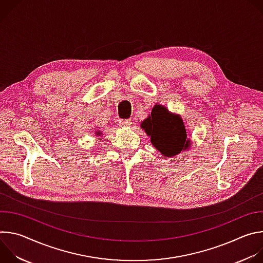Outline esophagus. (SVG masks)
<instances>
[{"instance_id":"34e87169","label":"esophagus","mask_w":263,"mask_h":263,"mask_svg":"<svg viewBox=\"0 0 263 263\" xmlns=\"http://www.w3.org/2000/svg\"><path fill=\"white\" fill-rule=\"evenodd\" d=\"M120 125H121L122 127H131L132 121H131V120H121V121H120Z\"/></svg>"}]
</instances>
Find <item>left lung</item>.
Here are the masks:
<instances>
[{"label":"left lung","instance_id":"1","mask_svg":"<svg viewBox=\"0 0 263 263\" xmlns=\"http://www.w3.org/2000/svg\"><path fill=\"white\" fill-rule=\"evenodd\" d=\"M140 128L151 138V143L164 157H174L191 148V139L181 116L173 114L160 104H156L151 115L143 120Z\"/></svg>","mask_w":263,"mask_h":263}]
</instances>
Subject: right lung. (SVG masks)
Masks as SVG:
<instances>
[{
	"instance_id": "add662e5",
	"label": "right lung",
	"mask_w": 263,
	"mask_h": 263,
	"mask_svg": "<svg viewBox=\"0 0 263 263\" xmlns=\"http://www.w3.org/2000/svg\"><path fill=\"white\" fill-rule=\"evenodd\" d=\"M95 134H96V135H97V136H102V134H103V133H102V132H101V131H99V130H97V131H95Z\"/></svg>"
}]
</instances>
